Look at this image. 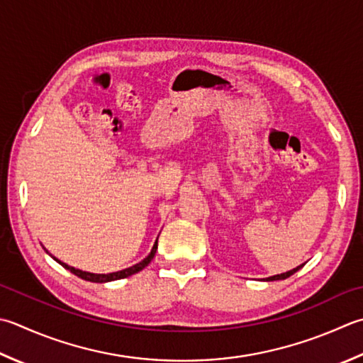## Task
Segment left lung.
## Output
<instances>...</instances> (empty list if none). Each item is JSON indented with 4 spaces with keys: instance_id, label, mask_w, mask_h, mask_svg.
I'll use <instances>...</instances> for the list:
<instances>
[{
    "instance_id": "obj_1",
    "label": "left lung",
    "mask_w": 363,
    "mask_h": 363,
    "mask_svg": "<svg viewBox=\"0 0 363 363\" xmlns=\"http://www.w3.org/2000/svg\"><path fill=\"white\" fill-rule=\"evenodd\" d=\"M303 264H301V266H297L296 269H293V271H289V272H285V274H280V275H274V277H267L266 279V281H274V280H285V279H288V277H291L293 274H296L297 271H299V269L302 267Z\"/></svg>"
}]
</instances>
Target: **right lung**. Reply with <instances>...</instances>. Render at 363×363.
Returning <instances> with one entry per match:
<instances>
[{"mask_svg": "<svg viewBox=\"0 0 363 363\" xmlns=\"http://www.w3.org/2000/svg\"><path fill=\"white\" fill-rule=\"evenodd\" d=\"M155 252H157V240H155V244H154V247H152L151 253H149L147 257H146L143 261H140L138 264H135V266H132V267H127V269H124V271H118V272H111V274H91V272H83V271H80V269L70 267V266H67V264H64V262L58 261L56 258H55V259L58 261L60 264H61L64 269H67V271H70L72 274H75L77 277H80V279H83V280L94 281V283H105V281H111V280L125 279V277H130V275H133V274H137V272H140V271H143V269L149 264V262L152 261Z\"/></svg>", "mask_w": 363, "mask_h": 363, "instance_id": "add662e5", "label": "right lung"}]
</instances>
